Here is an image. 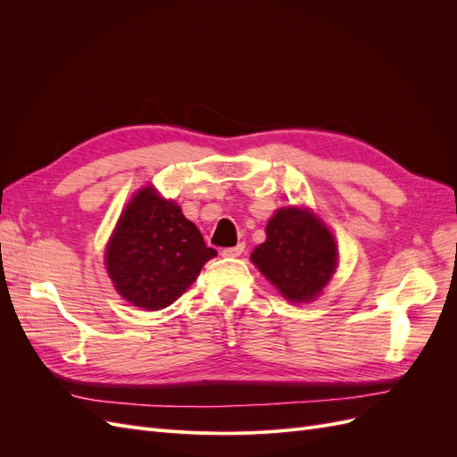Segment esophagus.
Returning <instances> with one entry per match:
<instances>
[{
  "mask_svg": "<svg viewBox=\"0 0 457 457\" xmlns=\"http://www.w3.org/2000/svg\"><path fill=\"white\" fill-rule=\"evenodd\" d=\"M244 244H238V245H232V247H225L223 252H220V255L223 257H240L242 252H244Z\"/></svg>",
  "mask_w": 457,
  "mask_h": 457,
  "instance_id": "obj_1",
  "label": "esophagus"
}]
</instances>
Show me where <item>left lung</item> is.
<instances>
[{
    "label": "left lung",
    "mask_w": 457,
    "mask_h": 457,
    "mask_svg": "<svg viewBox=\"0 0 457 457\" xmlns=\"http://www.w3.org/2000/svg\"><path fill=\"white\" fill-rule=\"evenodd\" d=\"M252 261L280 294L295 303L314 299L337 265V245L331 232L307 210H278L267 225V240Z\"/></svg>",
    "instance_id": "obj_1"
}]
</instances>
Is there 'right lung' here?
<instances>
[{
	"label": "right lung",
	"instance_id": "right-lung-1",
	"mask_svg": "<svg viewBox=\"0 0 457 457\" xmlns=\"http://www.w3.org/2000/svg\"><path fill=\"white\" fill-rule=\"evenodd\" d=\"M215 255L181 207L146 187L121 213L104 259L123 299L160 311L181 297Z\"/></svg>",
	"mask_w": 457,
	"mask_h": 457
}]
</instances>
